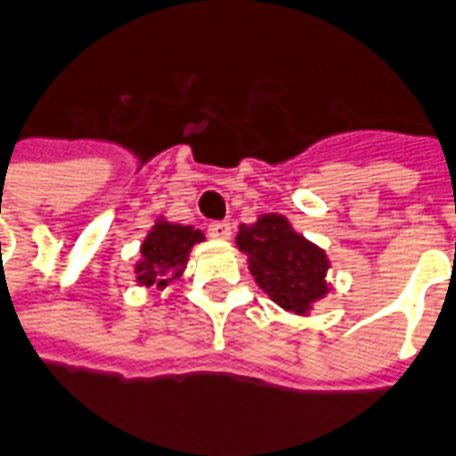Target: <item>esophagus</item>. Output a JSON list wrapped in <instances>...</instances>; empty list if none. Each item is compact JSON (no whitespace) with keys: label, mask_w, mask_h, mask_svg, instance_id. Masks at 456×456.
<instances>
[{"label":"esophagus","mask_w":456,"mask_h":456,"mask_svg":"<svg viewBox=\"0 0 456 456\" xmlns=\"http://www.w3.org/2000/svg\"><path fill=\"white\" fill-rule=\"evenodd\" d=\"M208 235H211L214 240H231V224H228V221H214V224L208 225Z\"/></svg>","instance_id":"esophagus-1"}]
</instances>
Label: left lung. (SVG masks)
I'll list each match as a JSON object with an SVG mask.
<instances>
[{
    "instance_id": "obj_1",
    "label": "left lung",
    "mask_w": 456,
    "mask_h": 456,
    "mask_svg": "<svg viewBox=\"0 0 456 456\" xmlns=\"http://www.w3.org/2000/svg\"><path fill=\"white\" fill-rule=\"evenodd\" d=\"M235 245L248 256L256 286L286 313L305 317L330 293V256L303 238L286 216L262 214L255 224H242Z\"/></svg>"
}]
</instances>
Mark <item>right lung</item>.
Here are the masks:
<instances>
[{"label": "right lung", "mask_w": 456, "mask_h": 456, "mask_svg": "<svg viewBox=\"0 0 456 456\" xmlns=\"http://www.w3.org/2000/svg\"><path fill=\"white\" fill-rule=\"evenodd\" d=\"M204 240V232L191 225L170 224L160 216L142 242V256L134 265L136 281L142 286L166 289L170 281L183 276L194 245Z\"/></svg>", "instance_id": "right-lung-1"}]
</instances>
